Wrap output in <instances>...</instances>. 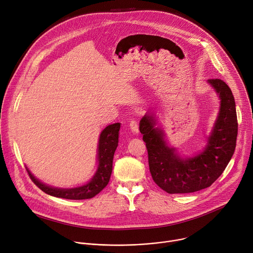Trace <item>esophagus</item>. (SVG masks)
Returning a JSON list of instances; mask_svg holds the SVG:
<instances>
[{
	"mask_svg": "<svg viewBox=\"0 0 253 253\" xmlns=\"http://www.w3.org/2000/svg\"><path fill=\"white\" fill-rule=\"evenodd\" d=\"M129 126H130V129L132 130V132H133L134 134H138V133H139V127H138V123H137V121L132 120V121L130 122Z\"/></svg>",
	"mask_w": 253,
	"mask_h": 253,
	"instance_id": "34e87169",
	"label": "esophagus"
}]
</instances>
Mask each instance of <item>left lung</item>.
Here are the masks:
<instances>
[{
	"instance_id": "1",
	"label": "left lung",
	"mask_w": 253,
	"mask_h": 253,
	"mask_svg": "<svg viewBox=\"0 0 253 253\" xmlns=\"http://www.w3.org/2000/svg\"><path fill=\"white\" fill-rule=\"evenodd\" d=\"M208 84L219 97L220 104L205 146L199 153L181 157L168 145L153 115L146 113L140 121L150 173L154 182L167 193H191L209 187L222 174L234 153L238 128L234 97L220 79H210Z\"/></svg>"
}]
</instances>
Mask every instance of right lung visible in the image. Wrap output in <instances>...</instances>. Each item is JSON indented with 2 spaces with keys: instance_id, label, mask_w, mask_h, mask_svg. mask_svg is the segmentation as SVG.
I'll return each instance as SVG.
<instances>
[{
  "instance_id": "right-lung-1",
  "label": "right lung",
  "mask_w": 253,
  "mask_h": 253,
  "mask_svg": "<svg viewBox=\"0 0 253 253\" xmlns=\"http://www.w3.org/2000/svg\"><path fill=\"white\" fill-rule=\"evenodd\" d=\"M120 123H115L108 125L100 134L98 149H97V160L98 166L95 174L91 178L90 181L86 184L73 187V188H58L47 185L36 178L31 171L26 167L29 176L42 191L45 193L65 199L82 200L89 199L96 196L100 191H102L109 182L111 173L113 158L116 148L118 146Z\"/></svg>"
}]
</instances>
